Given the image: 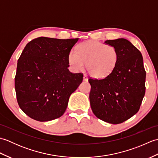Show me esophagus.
Masks as SVG:
<instances>
[{
  "label": "esophagus",
  "instance_id": "esophagus-1",
  "mask_svg": "<svg viewBox=\"0 0 158 158\" xmlns=\"http://www.w3.org/2000/svg\"><path fill=\"white\" fill-rule=\"evenodd\" d=\"M83 81H88V76L85 75H83Z\"/></svg>",
  "mask_w": 158,
  "mask_h": 158
}]
</instances>
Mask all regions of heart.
I'll use <instances>...</instances> for the list:
<instances>
[{
    "label": "heart",
    "instance_id": "b5f03b06",
    "mask_svg": "<svg viewBox=\"0 0 158 158\" xmlns=\"http://www.w3.org/2000/svg\"><path fill=\"white\" fill-rule=\"evenodd\" d=\"M119 61V52L114 46L95 40L83 42L77 52L70 51L68 62L74 71H80L85 65L88 73L97 79H103L111 73Z\"/></svg>",
    "mask_w": 158,
    "mask_h": 158
}]
</instances>
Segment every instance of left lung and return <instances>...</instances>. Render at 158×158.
Masks as SVG:
<instances>
[{
  "label": "left lung",
  "mask_w": 158,
  "mask_h": 158,
  "mask_svg": "<svg viewBox=\"0 0 158 158\" xmlns=\"http://www.w3.org/2000/svg\"><path fill=\"white\" fill-rule=\"evenodd\" d=\"M105 43L117 49L119 61L105 78L89 79L90 106L98 119L118 124L139 111L145 94L146 72L141 53L127 39Z\"/></svg>",
  "instance_id": "obj_1"
}]
</instances>
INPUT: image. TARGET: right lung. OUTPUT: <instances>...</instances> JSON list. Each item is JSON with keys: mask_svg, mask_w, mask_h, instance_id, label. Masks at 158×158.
<instances>
[{"mask_svg": "<svg viewBox=\"0 0 158 158\" xmlns=\"http://www.w3.org/2000/svg\"><path fill=\"white\" fill-rule=\"evenodd\" d=\"M79 39L39 37L23 49L17 65L15 89L23 113L39 122L61 117L69 97L83 81L82 73H72L68 56Z\"/></svg>", "mask_w": 158, "mask_h": 158, "instance_id": "right-lung-1", "label": "right lung"}]
</instances>
